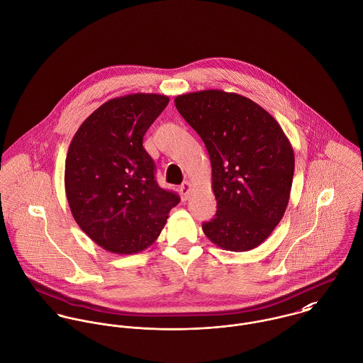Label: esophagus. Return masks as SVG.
<instances>
[{
	"label": "esophagus",
	"mask_w": 363,
	"mask_h": 363,
	"mask_svg": "<svg viewBox=\"0 0 363 363\" xmlns=\"http://www.w3.org/2000/svg\"><path fill=\"white\" fill-rule=\"evenodd\" d=\"M180 193H182L183 200H189L190 193H191V183H190V182H184V183L180 186Z\"/></svg>",
	"instance_id": "obj_1"
}]
</instances>
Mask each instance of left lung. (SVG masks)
I'll use <instances>...</instances> for the list:
<instances>
[{"instance_id": "1", "label": "left lung", "mask_w": 363, "mask_h": 363, "mask_svg": "<svg viewBox=\"0 0 363 363\" xmlns=\"http://www.w3.org/2000/svg\"><path fill=\"white\" fill-rule=\"evenodd\" d=\"M176 108L207 147L216 213L203 223L223 250L259 246L289 203L295 155L278 121L239 94L207 89L179 95Z\"/></svg>"}]
</instances>
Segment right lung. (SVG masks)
Listing matches in <instances>:
<instances>
[{
  "label": "right lung",
  "mask_w": 363,
  "mask_h": 363,
  "mask_svg": "<svg viewBox=\"0 0 363 363\" xmlns=\"http://www.w3.org/2000/svg\"><path fill=\"white\" fill-rule=\"evenodd\" d=\"M169 104L157 94L107 101L75 133L65 159V194L78 226L116 255L148 249L160 235L176 193L155 180L143 147L147 130Z\"/></svg>",
  "instance_id": "1"
}]
</instances>
